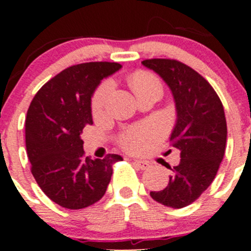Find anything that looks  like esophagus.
<instances>
[{"label":"esophagus","mask_w":251,"mask_h":251,"mask_svg":"<svg viewBox=\"0 0 251 251\" xmlns=\"http://www.w3.org/2000/svg\"><path fill=\"white\" fill-rule=\"evenodd\" d=\"M133 163H135L136 166H138V168H140L141 170H147V169H148L149 166H151V164H149L148 161L137 160V159H136V160H133Z\"/></svg>","instance_id":"34e87169"}]
</instances>
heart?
<instances>
[{"instance_id":"obj_1","label":"heart","mask_w":251,"mask_h":251,"mask_svg":"<svg viewBox=\"0 0 251 251\" xmlns=\"http://www.w3.org/2000/svg\"><path fill=\"white\" fill-rule=\"evenodd\" d=\"M154 85H160L154 75L147 72H137L131 76V86L136 95L141 93L146 88ZM113 88V81L105 80L100 83L92 97V111L95 114L102 113L105 102ZM156 136V128L151 125H140L126 131L120 137V144L123 148L130 151H140L147 142L153 140Z\"/></svg>"}]
</instances>
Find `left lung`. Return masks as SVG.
<instances>
[{"instance_id":"left-lung-1","label":"left lung","mask_w":251,"mask_h":251,"mask_svg":"<svg viewBox=\"0 0 251 251\" xmlns=\"http://www.w3.org/2000/svg\"><path fill=\"white\" fill-rule=\"evenodd\" d=\"M142 64L155 72L173 92L177 120L170 142L181 151L168 186L151 192V197L165 206L181 209L196 201L219 171L227 141L224 105L212 86L188 65L163 58L146 59Z\"/></svg>"}]
</instances>
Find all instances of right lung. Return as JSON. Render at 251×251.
I'll use <instances>...</instances> for the list:
<instances>
[{"mask_svg":"<svg viewBox=\"0 0 251 251\" xmlns=\"http://www.w3.org/2000/svg\"><path fill=\"white\" fill-rule=\"evenodd\" d=\"M121 64L90 62L67 68L45 83L30 103L25 143L31 174L45 194L65 209L97 203L109 184L118 154L85 156L81 133L92 125L91 97Z\"/></svg>","mask_w":251,"mask_h":251,"instance_id":"add662e5","label":"right lung"}]
</instances>
